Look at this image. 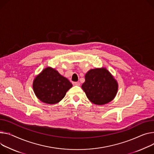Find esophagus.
Segmentation results:
<instances>
[{"label":"esophagus","mask_w":154,"mask_h":154,"mask_svg":"<svg viewBox=\"0 0 154 154\" xmlns=\"http://www.w3.org/2000/svg\"><path fill=\"white\" fill-rule=\"evenodd\" d=\"M72 84H73V85L79 86L80 83V82H73V83H72Z\"/></svg>","instance_id":"esophagus-1"}]
</instances>
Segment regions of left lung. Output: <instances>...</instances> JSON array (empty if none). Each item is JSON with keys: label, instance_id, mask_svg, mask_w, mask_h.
<instances>
[{"label": "left lung", "instance_id": "obj_1", "mask_svg": "<svg viewBox=\"0 0 154 154\" xmlns=\"http://www.w3.org/2000/svg\"><path fill=\"white\" fill-rule=\"evenodd\" d=\"M85 79L82 88L91 103L104 105L114 99L118 91V82L106 67L90 69Z\"/></svg>", "mask_w": 154, "mask_h": 154}]
</instances>
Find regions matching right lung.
<instances>
[{
    "label": "right lung",
    "mask_w": 154,
    "mask_h": 154,
    "mask_svg": "<svg viewBox=\"0 0 154 154\" xmlns=\"http://www.w3.org/2000/svg\"><path fill=\"white\" fill-rule=\"evenodd\" d=\"M72 87L69 80L57 70L47 67L34 79L32 87L37 98L42 102L54 104L61 101Z\"/></svg>",
    "instance_id": "obj_1"
}]
</instances>
